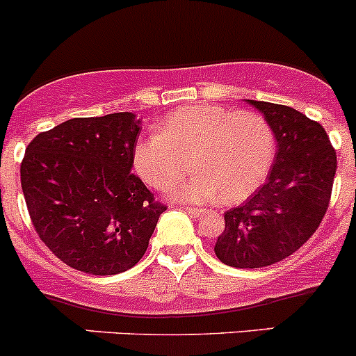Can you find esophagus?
Instances as JSON below:
<instances>
[{"instance_id": "esophagus-1", "label": "esophagus", "mask_w": 356, "mask_h": 356, "mask_svg": "<svg viewBox=\"0 0 356 356\" xmlns=\"http://www.w3.org/2000/svg\"><path fill=\"white\" fill-rule=\"evenodd\" d=\"M186 212H188L189 216H193V217H200L203 213V210L196 209V207H188V209H186Z\"/></svg>"}]
</instances>
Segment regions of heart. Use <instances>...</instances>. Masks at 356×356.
Masks as SVG:
<instances>
[{
  "mask_svg": "<svg viewBox=\"0 0 356 356\" xmlns=\"http://www.w3.org/2000/svg\"><path fill=\"white\" fill-rule=\"evenodd\" d=\"M277 154L273 127L252 111L212 104L175 109L158 132L134 146V168L146 184L167 189L189 170V181L170 188L182 202L238 203L254 195L270 175Z\"/></svg>",
  "mask_w": 356,
  "mask_h": 356,
  "instance_id": "1",
  "label": "heart"
}]
</instances>
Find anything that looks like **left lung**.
Returning a JSON list of instances; mask_svg holds the SVG:
<instances>
[{
  "mask_svg": "<svg viewBox=\"0 0 356 356\" xmlns=\"http://www.w3.org/2000/svg\"><path fill=\"white\" fill-rule=\"evenodd\" d=\"M273 127L278 149L270 177L224 213L216 255L233 268H264L294 254L318 229L330 203L336 149L318 122L273 102L248 101Z\"/></svg>",
  "mask_w": 356,
  "mask_h": 356,
  "instance_id": "left-lung-1",
  "label": "left lung"
}]
</instances>
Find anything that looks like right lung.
<instances>
[{"instance_id":"1","label":"right lung","mask_w":356,"mask_h":356,"mask_svg":"<svg viewBox=\"0 0 356 356\" xmlns=\"http://www.w3.org/2000/svg\"><path fill=\"white\" fill-rule=\"evenodd\" d=\"M140 134L132 113L72 118L26 147L20 184L31 222L67 266L116 275L143 259L167 205L132 174Z\"/></svg>"}]
</instances>
